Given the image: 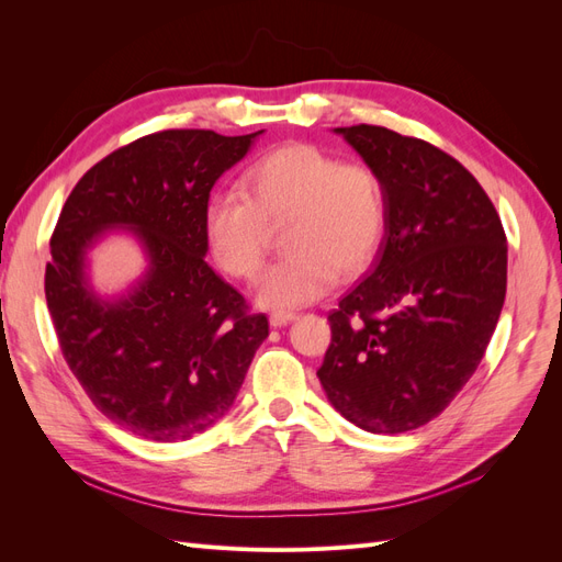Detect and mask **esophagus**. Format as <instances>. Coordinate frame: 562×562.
Returning <instances> with one entry per match:
<instances>
[{"label":"esophagus","mask_w":562,"mask_h":562,"mask_svg":"<svg viewBox=\"0 0 562 562\" xmlns=\"http://www.w3.org/2000/svg\"><path fill=\"white\" fill-rule=\"evenodd\" d=\"M297 316L293 314V312H271L269 314V323H271V326H274V328H283V326H288V323H291V321H295Z\"/></svg>","instance_id":"esophagus-1"}]
</instances>
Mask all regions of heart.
<instances>
[{
	"instance_id": "1",
	"label": "heart",
	"mask_w": 562,
	"mask_h": 562,
	"mask_svg": "<svg viewBox=\"0 0 562 562\" xmlns=\"http://www.w3.org/2000/svg\"><path fill=\"white\" fill-rule=\"evenodd\" d=\"M291 250L258 283L262 307H302L372 262L384 236L386 194L366 164H342L310 143H285L255 159L244 194L217 190L203 203L201 227L213 260L236 279L265 262L267 223H281Z\"/></svg>"
}]
</instances>
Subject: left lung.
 Returning <instances> with one entry per match:
<instances>
[{
    "mask_svg": "<svg viewBox=\"0 0 562 562\" xmlns=\"http://www.w3.org/2000/svg\"><path fill=\"white\" fill-rule=\"evenodd\" d=\"M375 171L386 225L375 267L328 316L318 380L370 434L431 422L479 368L506 297L502 220L467 168L382 126L335 128Z\"/></svg>",
    "mask_w": 562,
    "mask_h": 562,
    "instance_id": "obj_1",
    "label": "left lung"
}]
</instances>
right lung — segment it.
<instances>
[{
  "instance_id": "right-lung-1",
  "label": "right lung",
  "mask_w": 562,
  "mask_h": 562,
  "mask_svg": "<svg viewBox=\"0 0 562 562\" xmlns=\"http://www.w3.org/2000/svg\"><path fill=\"white\" fill-rule=\"evenodd\" d=\"M265 131L176 128L145 135L83 173L50 236L46 304L72 375L116 427L157 443L211 429L236 401L265 314L203 260L201 215L217 178ZM126 231L146 258L126 292L100 296L90 252Z\"/></svg>"
}]
</instances>
